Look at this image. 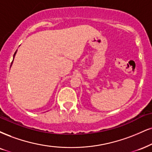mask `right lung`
I'll return each mask as SVG.
<instances>
[{"label": "right lung", "mask_w": 152, "mask_h": 152, "mask_svg": "<svg viewBox=\"0 0 152 152\" xmlns=\"http://www.w3.org/2000/svg\"><path fill=\"white\" fill-rule=\"evenodd\" d=\"M17 51H18V49H17V50H16V52H15V54H14V55H13V60H14V58H15V54H16V53H17ZM13 60H12V63H11V65H10V67H11V66H12V62H13Z\"/></svg>", "instance_id": "obj_1"}]
</instances>
